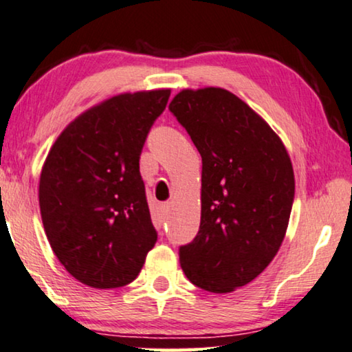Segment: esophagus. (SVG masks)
Instances as JSON below:
<instances>
[{
	"instance_id": "34e87169",
	"label": "esophagus",
	"mask_w": 352,
	"mask_h": 352,
	"mask_svg": "<svg viewBox=\"0 0 352 352\" xmlns=\"http://www.w3.org/2000/svg\"><path fill=\"white\" fill-rule=\"evenodd\" d=\"M157 209H160V212H161V215H162V217H166V215H167V212H169V204H167V202H161V204H160V207H157Z\"/></svg>"
}]
</instances>
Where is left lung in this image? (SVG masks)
Returning a JSON list of instances; mask_svg holds the SVG:
<instances>
[{
    "instance_id": "8db88e82",
    "label": "left lung",
    "mask_w": 352,
    "mask_h": 352,
    "mask_svg": "<svg viewBox=\"0 0 352 352\" xmlns=\"http://www.w3.org/2000/svg\"><path fill=\"white\" fill-rule=\"evenodd\" d=\"M169 110L202 157L201 225L178 250L182 270L199 289L228 294L263 273L284 241L295 196L289 153L225 89H185Z\"/></svg>"
}]
</instances>
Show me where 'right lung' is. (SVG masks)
<instances>
[{
	"mask_svg": "<svg viewBox=\"0 0 352 352\" xmlns=\"http://www.w3.org/2000/svg\"><path fill=\"white\" fill-rule=\"evenodd\" d=\"M169 96L157 89L108 98L70 122L44 162V231L58 261L89 287L131 284L156 244L138 161Z\"/></svg>",
	"mask_w": 352,
	"mask_h": 352,
	"instance_id": "obj_1",
	"label": "right lung"
}]
</instances>
